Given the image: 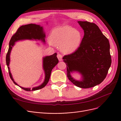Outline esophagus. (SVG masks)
Instances as JSON below:
<instances>
[{"instance_id":"1","label":"esophagus","mask_w":121,"mask_h":121,"mask_svg":"<svg viewBox=\"0 0 121 121\" xmlns=\"http://www.w3.org/2000/svg\"><path fill=\"white\" fill-rule=\"evenodd\" d=\"M57 58H58L59 61H62V56L61 54L58 53V54H57Z\"/></svg>"}]
</instances>
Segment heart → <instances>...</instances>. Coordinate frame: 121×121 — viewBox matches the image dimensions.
<instances>
[{"mask_svg": "<svg viewBox=\"0 0 121 121\" xmlns=\"http://www.w3.org/2000/svg\"><path fill=\"white\" fill-rule=\"evenodd\" d=\"M82 40L80 32L68 26L55 29L50 36L51 43L55 46L61 47L62 52L65 54L72 53L77 50Z\"/></svg>", "mask_w": 121, "mask_h": 121, "instance_id": "heart-1", "label": "heart"}]
</instances>
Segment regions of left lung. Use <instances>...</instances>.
<instances>
[{"label":"left lung","instance_id":"obj_1","mask_svg":"<svg viewBox=\"0 0 121 121\" xmlns=\"http://www.w3.org/2000/svg\"><path fill=\"white\" fill-rule=\"evenodd\" d=\"M78 22L84 32L80 46L63 59L69 79L78 87L89 88L101 83L106 77L111 64L110 44L97 24L87 21ZM75 71L82 74V81L71 77L70 73Z\"/></svg>","mask_w":121,"mask_h":121}]
</instances>
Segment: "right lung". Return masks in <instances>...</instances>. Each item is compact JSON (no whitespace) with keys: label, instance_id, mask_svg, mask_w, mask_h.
I'll list each match as a JSON object with an SVG mask.
<instances>
[{"label":"right lung","instance_id":"right-lung-1","mask_svg":"<svg viewBox=\"0 0 121 121\" xmlns=\"http://www.w3.org/2000/svg\"><path fill=\"white\" fill-rule=\"evenodd\" d=\"M46 35L43 31V28L39 25H37L35 24H29L24 25H22L19 27L16 32L12 36L9 42V47L8 51L6 57V64L8 66L9 69V73L10 77L14 83L18 85L14 81L13 78H12V74L10 71V69L9 67L10 63V55L12 47L14 46L15 43L17 41L24 39L29 40H41L43 42H45ZM57 53H55L53 54L46 56L43 58V68L45 73V79H44L43 83L40 86L30 88H25L20 86L22 89L26 91H35L37 90L41 89L45 86L49 80L51 73L53 68L58 63V59L56 56Z\"/></svg>","mask_w":121,"mask_h":121}]
</instances>
